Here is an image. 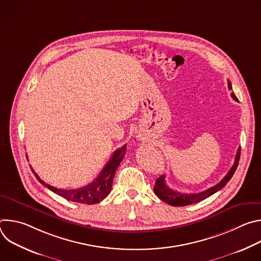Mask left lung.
Instances as JSON below:
<instances>
[{
    "instance_id": "1",
    "label": "left lung",
    "mask_w": 261,
    "mask_h": 261,
    "mask_svg": "<svg viewBox=\"0 0 261 261\" xmlns=\"http://www.w3.org/2000/svg\"><path fill=\"white\" fill-rule=\"evenodd\" d=\"M228 89L230 91L232 90L230 82H228ZM231 97L238 101V98L234 95V93H231ZM240 156H241V147H239L238 153L236 155L234 164L232 165L230 170L227 172V174L220 180V182H218L217 185L214 186V187H211L210 189H207L205 191H202L199 193H180V192L174 191V190L170 189L165 184V175H161L160 177H158L156 179V182H155V187H154L155 194L161 200H163L164 202H166L172 206H185V205L197 203L201 200H204L205 198L210 197L211 195H213L216 192H218L219 190H221L230 180V178L234 174L237 167L239 165Z\"/></svg>"
}]
</instances>
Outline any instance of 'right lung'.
I'll list each match as a JSON object with an SVG mask.
<instances>
[{"label":"right lung","instance_id":"add662e5","mask_svg":"<svg viewBox=\"0 0 261 261\" xmlns=\"http://www.w3.org/2000/svg\"><path fill=\"white\" fill-rule=\"evenodd\" d=\"M127 151V145H123L122 147L118 148L115 151L113 157L109 159V161L106 163L104 168L102 169L101 173L97 176V178L92 181L91 184L85 186V187L79 188V189H71V190H65V189H58L54 186H50L43 181L39 175L37 174L31 167L32 171L34 172L36 178L38 179L44 187L48 188L54 193L60 195L61 197L74 201L79 203H85V204H95L103 200L110 192L111 186H113L114 177L116 174V171L122 162V160L125 157Z\"/></svg>","mask_w":261,"mask_h":261}]
</instances>
